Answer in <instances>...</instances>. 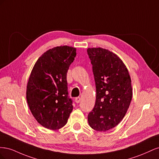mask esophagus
<instances>
[{"label":"esophagus","mask_w":159,"mask_h":159,"mask_svg":"<svg viewBox=\"0 0 159 159\" xmlns=\"http://www.w3.org/2000/svg\"><path fill=\"white\" fill-rule=\"evenodd\" d=\"M80 101H81V98H80V97H78V98H75V102L77 103H80Z\"/></svg>","instance_id":"esophagus-1"}]
</instances>
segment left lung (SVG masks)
<instances>
[{"label":"left lung","mask_w":159,"mask_h":159,"mask_svg":"<svg viewBox=\"0 0 159 159\" xmlns=\"http://www.w3.org/2000/svg\"><path fill=\"white\" fill-rule=\"evenodd\" d=\"M96 87L94 108L88 115L89 126L98 131L115 127L125 115L132 99L131 77L123 61L102 48H89Z\"/></svg>","instance_id":"8db88e82"}]
</instances>
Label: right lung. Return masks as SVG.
<instances>
[{
    "label": "right lung",
    "instance_id": "obj_1",
    "mask_svg": "<svg viewBox=\"0 0 159 159\" xmlns=\"http://www.w3.org/2000/svg\"><path fill=\"white\" fill-rule=\"evenodd\" d=\"M75 56V48H53L38 58L31 71L27 103L33 116L45 128L57 130L64 127L73 110L66 75Z\"/></svg>",
    "mask_w": 159,
    "mask_h": 159
}]
</instances>
